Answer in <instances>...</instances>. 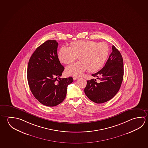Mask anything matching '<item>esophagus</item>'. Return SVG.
Returning <instances> with one entry per match:
<instances>
[{"label": "esophagus", "mask_w": 148, "mask_h": 148, "mask_svg": "<svg viewBox=\"0 0 148 148\" xmlns=\"http://www.w3.org/2000/svg\"><path fill=\"white\" fill-rule=\"evenodd\" d=\"M73 78L74 80H76L77 79L79 78V77H78V76H73Z\"/></svg>", "instance_id": "esophagus-1"}]
</instances>
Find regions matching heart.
<instances>
[{
	"mask_svg": "<svg viewBox=\"0 0 148 148\" xmlns=\"http://www.w3.org/2000/svg\"><path fill=\"white\" fill-rule=\"evenodd\" d=\"M109 54V48L104 42L93 40H77L71 43L70 47H61L58 56L60 62L68 64L77 59L79 61L68 66V75H79L88 69L90 72L100 70Z\"/></svg>",
	"mask_w": 148,
	"mask_h": 148,
	"instance_id": "b5f03b06",
	"label": "heart"
}]
</instances>
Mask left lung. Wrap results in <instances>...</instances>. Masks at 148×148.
Listing matches in <instances>:
<instances>
[{"label": "left lung", "instance_id": "left-lung-1", "mask_svg": "<svg viewBox=\"0 0 148 148\" xmlns=\"http://www.w3.org/2000/svg\"><path fill=\"white\" fill-rule=\"evenodd\" d=\"M103 68L97 73L92 74L100 80H87L84 91L91 101L102 103L113 98L119 90L124 75V65L122 55L114 46ZM100 76L101 77H98Z\"/></svg>", "mask_w": 148, "mask_h": 148}]
</instances>
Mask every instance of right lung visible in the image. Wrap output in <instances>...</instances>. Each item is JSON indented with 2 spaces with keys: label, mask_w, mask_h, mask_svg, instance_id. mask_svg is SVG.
Here are the masks:
<instances>
[{
  "label": "right lung",
  "mask_w": 148,
  "mask_h": 148,
  "mask_svg": "<svg viewBox=\"0 0 148 148\" xmlns=\"http://www.w3.org/2000/svg\"><path fill=\"white\" fill-rule=\"evenodd\" d=\"M58 43L48 40L37 48L29 60L27 77L32 93L39 102L55 106L64 100L72 77L61 78L64 68L58 57Z\"/></svg>",
  "instance_id": "add662e5"
}]
</instances>
